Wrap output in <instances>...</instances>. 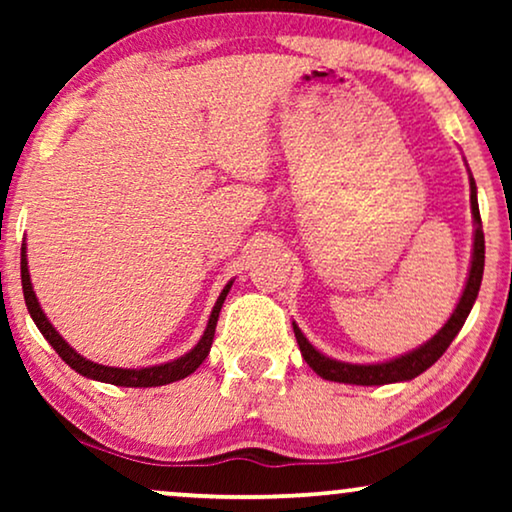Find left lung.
<instances>
[{
    "mask_svg": "<svg viewBox=\"0 0 512 512\" xmlns=\"http://www.w3.org/2000/svg\"><path fill=\"white\" fill-rule=\"evenodd\" d=\"M471 212H473V256H471V270H468L466 286L461 291V298L457 307H454L452 317L447 319V324L433 335L429 342L412 349L408 354L396 356V359L384 361V363H345L331 356L321 354L319 349H314L310 340L305 338L296 321H293V333H296L300 354L307 361L314 373L324 380L331 382H345V384H361V387H380V384L391 382H408L412 377L422 375L426 368H431L440 356L445 354V349L452 345V340L457 338V333L464 326V321L473 310L475 298H478L480 284H482V270H485V233H482V221H480V207H478V188L471 177Z\"/></svg>",
    "mask_w": 512,
    "mask_h": 512,
    "instance_id": "1",
    "label": "left lung"
}]
</instances>
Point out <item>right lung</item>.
<instances>
[{"label": "right lung", "mask_w": 512, "mask_h": 512, "mask_svg": "<svg viewBox=\"0 0 512 512\" xmlns=\"http://www.w3.org/2000/svg\"><path fill=\"white\" fill-rule=\"evenodd\" d=\"M20 279H23V293H25L27 312H30V317L34 319V324H37L41 335H44V338L51 342V347L55 349V352L60 354V359L65 361L69 368H74L79 375L88 377V380L116 384V387H163V384L184 380V377L195 373V370L200 368V363L207 359L209 349H212L216 321H219V312L223 307V300H226L230 286H233V282H228L226 286H223L221 296L216 298L214 310H212V314H209L205 333H202L198 345H195L191 352H186L184 356H179V359H174V361L160 363V366L114 368V366H102V363H95L90 359H83V356L76 352V349H72L65 340H62V335L55 331L51 321L46 319V314H44V310H41V305L37 300V293H34L32 282H30L25 244H23V249H20Z\"/></svg>", "instance_id": "obj_1"}]
</instances>
